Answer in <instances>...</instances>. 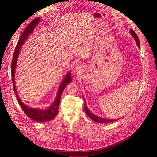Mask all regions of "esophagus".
<instances>
[{"label":"esophagus","mask_w":157,"mask_h":157,"mask_svg":"<svg viewBox=\"0 0 157 157\" xmlns=\"http://www.w3.org/2000/svg\"><path fill=\"white\" fill-rule=\"evenodd\" d=\"M81 70H82V67L80 65H77L74 68V71L77 73L79 72H81Z\"/></svg>","instance_id":"1"}]
</instances>
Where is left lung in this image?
Segmentation results:
<instances>
[{
  "label": "left lung",
  "mask_w": 157,
  "mask_h": 157,
  "mask_svg": "<svg viewBox=\"0 0 157 157\" xmlns=\"http://www.w3.org/2000/svg\"><path fill=\"white\" fill-rule=\"evenodd\" d=\"M130 33L132 35V36L133 37V38L135 39L137 44L138 47L140 49V43H139V39L138 38V36L137 35V34L135 33L132 29H130ZM84 111L85 113H86V114L89 117V118L91 119L93 121H94V122H98V123H109V122H114L118 119H105V118H102L101 117H99L98 116L94 115V114H93L88 109V108L87 107V105L86 104V102H84Z\"/></svg>",
  "instance_id": "obj_1"
}]
</instances>
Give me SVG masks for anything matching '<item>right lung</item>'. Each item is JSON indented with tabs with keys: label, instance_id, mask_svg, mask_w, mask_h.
Returning <instances> with one entry per match:
<instances>
[{
	"label": "right lung",
	"instance_id": "right-lung-1",
	"mask_svg": "<svg viewBox=\"0 0 157 157\" xmlns=\"http://www.w3.org/2000/svg\"><path fill=\"white\" fill-rule=\"evenodd\" d=\"M40 21V17H37L35 18L27 26L24 32L21 35L20 38L18 40V42L15 47L14 53L13 55L11 72H12V78L13 86V90L16 95L17 99L18 101V103L21 106V107L22 108V109H23V110L24 111V113L27 114L28 117L34 120L35 121L38 122H47V121L52 120L58 114V107L60 103L61 95L63 91H64V88L67 86V84L71 82V76L70 72H68L66 75V76L62 80L58 87V93L54 102L52 103V104L50 106H49L46 109L33 108V107L28 106L25 105L20 99V97L18 96L17 89H16L15 81V70L17 67L18 55L22 45L24 44V43L25 42V40L28 38V37H29V35L31 33H32V32L34 31L35 27H36V25L38 24Z\"/></svg>",
	"mask_w": 157,
	"mask_h": 157
}]
</instances>
